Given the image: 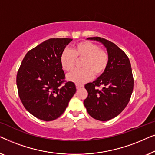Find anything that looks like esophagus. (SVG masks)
I'll use <instances>...</instances> for the list:
<instances>
[{"label":"esophagus","instance_id":"34e87169","mask_svg":"<svg viewBox=\"0 0 155 155\" xmlns=\"http://www.w3.org/2000/svg\"><path fill=\"white\" fill-rule=\"evenodd\" d=\"M83 87V85H82V84H76V88L77 89H80Z\"/></svg>","mask_w":155,"mask_h":155}]
</instances>
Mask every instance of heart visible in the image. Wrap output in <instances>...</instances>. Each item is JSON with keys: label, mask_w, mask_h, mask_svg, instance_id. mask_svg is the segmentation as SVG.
<instances>
[{"label": "heart", "mask_w": 155, "mask_h": 155, "mask_svg": "<svg viewBox=\"0 0 155 155\" xmlns=\"http://www.w3.org/2000/svg\"><path fill=\"white\" fill-rule=\"evenodd\" d=\"M78 59H84L81 63L83 68L72 72L67 75L68 80L77 84H83L95 75H100L107 69L109 57L107 51L99 45L89 41L76 44L72 50L65 49L61 56V64L65 71L75 68Z\"/></svg>", "instance_id": "heart-1"}]
</instances>
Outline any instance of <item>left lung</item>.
Returning <instances> with one entry per match:
<instances>
[{"label":"left lung","instance_id":"1","mask_svg":"<svg viewBox=\"0 0 155 155\" xmlns=\"http://www.w3.org/2000/svg\"><path fill=\"white\" fill-rule=\"evenodd\" d=\"M87 39L102 43L109 60L99 78L84 85L88 96L84 105L92 118L107 121L121 113L130 101L134 84L132 69L128 57L113 42L99 37ZM101 86L103 88L99 90L97 87Z\"/></svg>","mask_w":155,"mask_h":155}]
</instances>
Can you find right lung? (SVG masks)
<instances>
[{"instance_id": "1", "label": "right lung", "mask_w": 155, "mask_h": 155, "mask_svg": "<svg viewBox=\"0 0 155 155\" xmlns=\"http://www.w3.org/2000/svg\"><path fill=\"white\" fill-rule=\"evenodd\" d=\"M73 39L53 38L29 50L17 74L18 94L25 109L36 118L51 121L62 115L76 92L65 81L61 56Z\"/></svg>"}]
</instances>
